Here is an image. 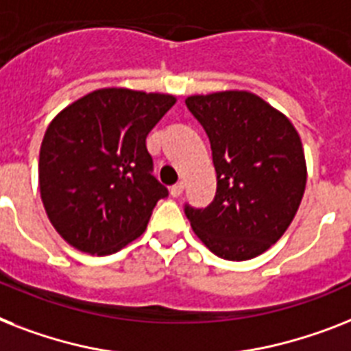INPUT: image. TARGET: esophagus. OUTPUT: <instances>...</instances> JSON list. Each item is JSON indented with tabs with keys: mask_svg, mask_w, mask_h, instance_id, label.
Instances as JSON below:
<instances>
[{
	"mask_svg": "<svg viewBox=\"0 0 351 351\" xmlns=\"http://www.w3.org/2000/svg\"><path fill=\"white\" fill-rule=\"evenodd\" d=\"M169 193H171V196H180L182 193H184V182H178V184H175V185H171L169 187Z\"/></svg>",
	"mask_w": 351,
	"mask_h": 351,
	"instance_id": "esophagus-1",
	"label": "esophagus"
}]
</instances>
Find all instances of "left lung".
Segmentation results:
<instances>
[{
	"label": "left lung",
	"instance_id": "1",
	"mask_svg": "<svg viewBox=\"0 0 351 351\" xmlns=\"http://www.w3.org/2000/svg\"><path fill=\"white\" fill-rule=\"evenodd\" d=\"M189 111L209 136L216 196L185 207L202 243L218 258L263 254L294 220L306 185L301 136L289 117L245 90L191 95Z\"/></svg>",
	"mask_w": 351,
	"mask_h": 351
}]
</instances>
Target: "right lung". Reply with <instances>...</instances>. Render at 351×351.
I'll use <instances>...</instances> for the list:
<instances>
[{
  "instance_id": "add662e5",
  "label": "right lung",
  "mask_w": 351,
  "mask_h": 351,
  "mask_svg": "<svg viewBox=\"0 0 351 351\" xmlns=\"http://www.w3.org/2000/svg\"><path fill=\"white\" fill-rule=\"evenodd\" d=\"M175 102L169 93L101 88L53 117L39 151V193L73 249L113 254L146 230L167 196L151 175L146 136Z\"/></svg>"
}]
</instances>
